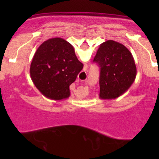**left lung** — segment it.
Listing matches in <instances>:
<instances>
[{"label": "left lung", "instance_id": "1", "mask_svg": "<svg viewBox=\"0 0 159 159\" xmlns=\"http://www.w3.org/2000/svg\"><path fill=\"white\" fill-rule=\"evenodd\" d=\"M93 61L100 67L99 98L114 99L125 93L135 80L137 69L125 45L107 40L98 48Z\"/></svg>", "mask_w": 159, "mask_h": 159}]
</instances>
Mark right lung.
Listing matches in <instances>:
<instances>
[{"instance_id":"right-lung-1","label":"right lung","mask_w":159,"mask_h":159,"mask_svg":"<svg viewBox=\"0 0 159 159\" xmlns=\"http://www.w3.org/2000/svg\"><path fill=\"white\" fill-rule=\"evenodd\" d=\"M73 46L60 37L49 39L39 45L33 57L30 75L36 88L54 100L68 98L69 86L83 69Z\"/></svg>"}]
</instances>
